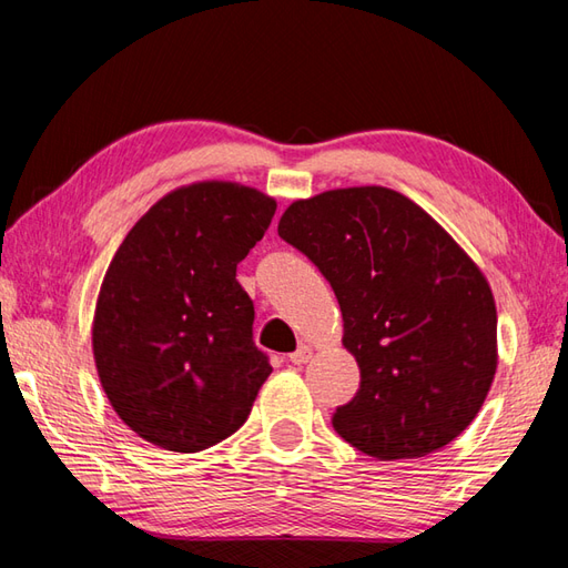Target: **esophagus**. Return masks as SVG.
Listing matches in <instances>:
<instances>
[{
    "mask_svg": "<svg viewBox=\"0 0 568 568\" xmlns=\"http://www.w3.org/2000/svg\"><path fill=\"white\" fill-rule=\"evenodd\" d=\"M312 358V348L310 346H297V352H293L291 354V361H293V364L295 366H303V364H307V361Z\"/></svg>",
    "mask_w": 568,
    "mask_h": 568,
    "instance_id": "esophagus-1",
    "label": "esophagus"
}]
</instances>
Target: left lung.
Masks as SVG:
<instances>
[{
    "instance_id": "left-lung-1",
    "label": "left lung",
    "mask_w": 568,
    "mask_h": 568,
    "mask_svg": "<svg viewBox=\"0 0 568 568\" xmlns=\"http://www.w3.org/2000/svg\"><path fill=\"white\" fill-rule=\"evenodd\" d=\"M283 241L327 277L344 346L361 368L334 429L381 462L417 458L462 434L498 368V312L466 251L405 195L381 185L297 200Z\"/></svg>"
}]
</instances>
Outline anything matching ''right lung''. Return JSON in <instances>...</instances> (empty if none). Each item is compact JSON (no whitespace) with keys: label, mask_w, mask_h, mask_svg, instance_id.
I'll list each match as a JSON object with an SVG mask.
<instances>
[{"label":"right lung","mask_w":568,"mask_h":568,"mask_svg":"<svg viewBox=\"0 0 568 568\" xmlns=\"http://www.w3.org/2000/svg\"><path fill=\"white\" fill-rule=\"evenodd\" d=\"M273 214L263 192L207 180L168 192L116 248L92 352L114 413L141 439L195 454L246 422L273 368L253 344L236 265Z\"/></svg>","instance_id":"1"}]
</instances>
